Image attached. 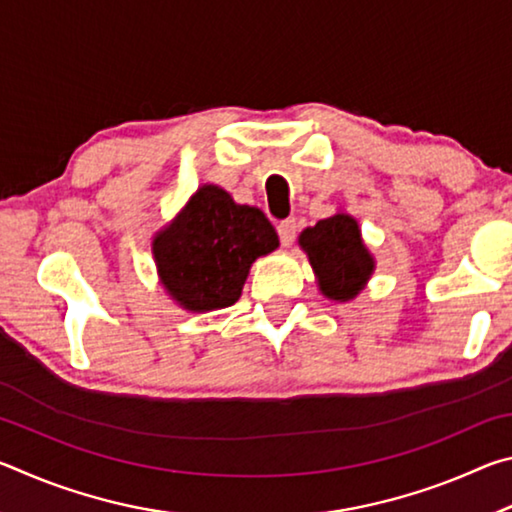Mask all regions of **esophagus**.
<instances>
[{
  "mask_svg": "<svg viewBox=\"0 0 512 512\" xmlns=\"http://www.w3.org/2000/svg\"><path fill=\"white\" fill-rule=\"evenodd\" d=\"M296 232H298L296 219H287V221L277 223V235H280L282 246H291L293 239H296Z\"/></svg>",
  "mask_w": 512,
  "mask_h": 512,
  "instance_id": "34e87169",
  "label": "esophagus"
}]
</instances>
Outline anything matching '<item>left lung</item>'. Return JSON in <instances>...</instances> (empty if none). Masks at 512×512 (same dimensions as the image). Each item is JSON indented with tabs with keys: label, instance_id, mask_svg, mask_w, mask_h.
I'll return each mask as SVG.
<instances>
[{
	"label": "left lung",
	"instance_id": "1",
	"mask_svg": "<svg viewBox=\"0 0 512 512\" xmlns=\"http://www.w3.org/2000/svg\"><path fill=\"white\" fill-rule=\"evenodd\" d=\"M300 248L318 277V289L329 300H352L366 287L375 259L361 239L357 219L350 214H334L302 230Z\"/></svg>",
	"mask_w": 512,
	"mask_h": 512
}]
</instances>
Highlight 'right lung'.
Masks as SVG:
<instances>
[{
  "label": "right lung",
  "mask_w": 512,
  "mask_h": 512,
  "mask_svg": "<svg viewBox=\"0 0 512 512\" xmlns=\"http://www.w3.org/2000/svg\"><path fill=\"white\" fill-rule=\"evenodd\" d=\"M280 246L262 210L237 205L228 192L203 185L153 239L160 282L187 311L235 305L257 257Z\"/></svg>",
  "instance_id": "obj_1"
}]
</instances>
